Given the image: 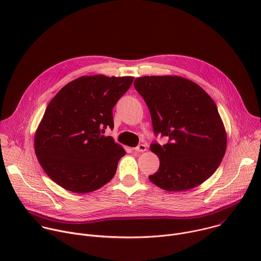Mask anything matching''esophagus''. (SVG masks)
<instances>
[{
    "label": "esophagus",
    "mask_w": 261,
    "mask_h": 261,
    "mask_svg": "<svg viewBox=\"0 0 261 261\" xmlns=\"http://www.w3.org/2000/svg\"><path fill=\"white\" fill-rule=\"evenodd\" d=\"M134 151H135V152H138V153L145 152V151H146V145L143 144V143H140L139 145H137L136 147H134Z\"/></svg>",
    "instance_id": "34e87169"
}]
</instances>
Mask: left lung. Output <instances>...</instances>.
Returning <instances> with one entry per match:
<instances>
[{
  "instance_id": "1",
  "label": "left lung",
  "mask_w": 261,
  "mask_h": 261,
  "mask_svg": "<svg viewBox=\"0 0 261 261\" xmlns=\"http://www.w3.org/2000/svg\"><path fill=\"white\" fill-rule=\"evenodd\" d=\"M134 87L150 109L155 133L169 138L164 145H151L160 166L148 178L170 192L201 185L217 170L227 146L214 100L200 86L178 75L138 77Z\"/></svg>"
}]
</instances>
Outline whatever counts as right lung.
<instances>
[{
  "instance_id": "add662e5",
  "label": "right lung",
  "mask_w": 261,
  "mask_h": 261,
  "mask_svg": "<svg viewBox=\"0 0 261 261\" xmlns=\"http://www.w3.org/2000/svg\"><path fill=\"white\" fill-rule=\"evenodd\" d=\"M132 76H81L63 87L47 105L35 132L34 148L45 173L74 193L100 189L116 174L124 147L111 136L113 108Z\"/></svg>"
}]
</instances>
